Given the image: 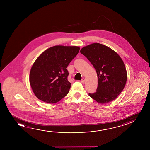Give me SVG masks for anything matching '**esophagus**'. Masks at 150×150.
I'll return each mask as SVG.
<instances>
[{
    "label": "esophagus",
    "mask_w": 150,
    "mask_h": 150,
    "mask_svg": "<svg viewBox=\"0 0 150 150\" xmlns=\"http://www.w3.org/2000/svg\"><path fill=\"white\" fill-rule=\"evenodd\" d=\"M81 83H83L85 82V79L83 78V79H82L81 81Z\"/></svg>",
    "instance_id": "34e87169"
}]
</instances>
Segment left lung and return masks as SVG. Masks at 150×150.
<instances>
[{
	"label": "left lung",
	"instance_id": "1",
	"mask_svg": "<svg viewBox=\"0 0 150 150\" xmlns=\"http://www.w3.org/2000/svg\"><path fill=\"white\" fill-rule=\"evenodd\" d=\"M80 52L93 65L97 74V89L89 96L99 103L114 100L127 82V73L122 59L113 50L98 43L83 47Z\"/></svg>",
	"mask_w": 150,
	"mask_h": 150
}]
</instances>
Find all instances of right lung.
<instances>
[{"instance_id":"obj_1","label":"right lung","mask_w":150,"mask_h":150,"mask_svg":"<svg viewBox=\"0 0 150 150\" xmlns=\"http://www.w3.org/2000/svg\"><path fill=\"white\" fill-rule=\"evenodd\" d=\"M79 47L56 45L44 51L33 64L30 83L38 98L56 103L67 96L71 83L67 67L79 53Z\"/></svg>"}]
</instances>
